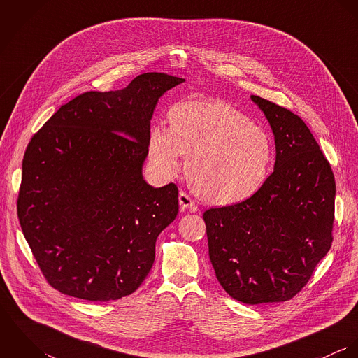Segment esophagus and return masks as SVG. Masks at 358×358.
I'll return each mask as SVG.
<instances>
[{
	"label": "esophagus",
	"instance_id": "34e87169",
	"mask_svg": "<svg viewBox=\"0 0 358 358\" xmlns=\"http://www.w3.org/2000/svg\"><path fill=\"white\" fill-rule=\"evenodd\" d=\"M179 204L182 206V209L190 208V209L196 210V203H194V200H193L186 192H183V190L179 193Z\"/></svg>",
	"mask_w": 358,
	"mask_h": 358
}]
</instances>
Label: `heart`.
<instances>
[{"mask_svg": "<svg viewBox=\"0 0 358 358\" xmlns=\"http://www.w3.org/2000/svg\"><path fill=\"white\" fill-rule=\"evenodd\" d=\"M169 129L155 125L148 138L154 166L178 172L187 155V175L205 201L231 205L252 197L274 162L271 135L250 115L222 101L194 99L169 110Z\"/></svg>", "mask_w": 358, "mask_h": 358, "instance_id": "1", "label": "heart"}]
</instances>
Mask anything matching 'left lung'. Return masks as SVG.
<instances>
[{
	"instance_id": "left-lung-1",
	"label": "left lung",
	"mask_w": 358,
	"mask_h": 358,
	"mask_svg": "<svg viewBox=\"0 0 358 358\" xmlns=\"http://www.w3.org/2000/svg\"><path fill=\"white\" fill-rule=\"evenodd\" d=\"M274 134V171L241 203L206 209L209 259L223 289L245 305L296 296L328 254L335 178L301 117L252 95Z\"/></svg>"
}]
</instances>
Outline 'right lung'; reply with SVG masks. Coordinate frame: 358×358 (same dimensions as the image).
I'll return each instance as SVG.
<instances>
[{"label": "right lung", "mask_w": 358, "mask_h": 358, "mask_svg": "<svg viewBox=\"0 0 358 358\" xmlns=\"http://www.w3.org/2000/svg\"><path fill=\"white\" fill-rule=\"evenodd\" d=\"M183 81L145 73L121 91L84 92L27 145L17 216L44 278L63 295L117 301L148 277L179 203L178 186L152 187L142 165L154 107Z\"/></svg>", "instance_id": "obj_1"}]
</instances>
